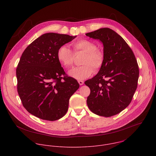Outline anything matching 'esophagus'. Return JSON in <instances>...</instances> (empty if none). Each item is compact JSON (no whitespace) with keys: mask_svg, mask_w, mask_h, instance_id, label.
<instances>
[{"mask_svg":"<svg viewBox=\"0 0 156 156\" xmlns=\"http://www.w3.org/2000/svg\"><path fill=\"white\" fill-rule=\"evenodd\" d=\"M78 83L80 84V85H83L84 84V81L81 80H78Z\"/></svg>","mask_w":156,"mask_h":156,"instance_id":"34e87169","label":"esophagus"}]
</instances>
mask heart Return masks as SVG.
<instances>
[{"instance_id": "b5f03b06", "label": "heart", "mask_w": 156, "mask_h": 156, "mask_svg": "<svg viewBox=\"0 0 156 156\" xmlns=\"http://www.w3.org/2000/svg\"><path fill=\"white\" fill-rule=\"evenodd\" d=\"M74 53L67 46H62L57 51V57L59 63L65 68L72 66L75 55L84 53L80 66L75 67L69 72V75L76 80H84L90 76L93 72L99 71L104 62V52L96 48V44L87 39H80L72 44Z\"/></svg>"}]
</instances>
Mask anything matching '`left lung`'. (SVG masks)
I'll list each match as a JSON object with an SVG mask.
<instances>
[{
    "label": "left lung",
    "mask_w": 156,
    "mask_h": 156,
    "mask_svg": "<svg viewBox=\"0 0 156 156\" xmlns=\"http://www.w3.org/2000/svg\"><path fill=\"white\" fill-rule=\"evenodd\" d=\"M103 43L104 62L98 73L84 82L90 88L87 104L92 112L105 117L121 112L130 104L138 86L139 67L125 41L110 28L86 33Z\"/></svg>",
    "instance_id": "1"
}]
</instances>
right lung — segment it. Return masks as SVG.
Instances as JSON below:
<instances>
[{"label": "right lung", "mask_w": 156, "mask_h": 156, "mask_svg": "<svg viewBox=\"0 0 156 156\" xmlns=\"http://www.w3.org/2000/svg\"><path fill=\"white\" fill-rule=\"evenodd\" d=\"M76 36L49 33L37 37L22 54L16 70L17 91L29 113L55 121L67 112L78 81L65 73L59 63L58 48Z\"/></svg>", "instance_id": "right-lung-1"}]
</instances>
